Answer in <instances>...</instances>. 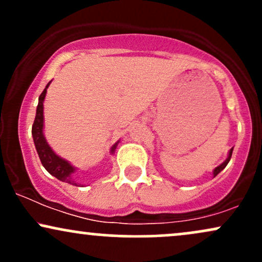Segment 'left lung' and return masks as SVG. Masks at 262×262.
I'll return each mask as SVG.
<instances>
[{
	"instance_id": "obj_1",
	"label": "left lung",
	"mask_w": 262,
	"mask_h": 262,
	"mask_svg": "<svg viewBox=\"0 0 262 262\" xmlns=\"http://www.w3.org/2000/svg\"><path fill=\"white\" fill-rule=\"evenodd\" d=\"M231 154H233V148H231V149L229 150V152H228V158H227V159H225V161H223V162H222V164H221V165H219V166H217V167H215V169H214V170H213V175H214V177H215V176H217V175H218V173H219V172H221V171H222V170H223L225 166H227V165H228V162H229V161H230Z\"/></svg>"
}]
</instances>
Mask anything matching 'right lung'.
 <instances>
[{"label":"right lung","instance_id":"obj_1","mask_svg":"<svg viewBox=\"0 0 262 262\" xmlns=\"http://www.w3.org/2000/svg\"><path fill=\"white\" fill-rule=\"evenodd\" d=\"M52 82V81H50ZM50 82H48V85L45 86L44 91L41 92V95L39 96V102L37 106V114H35L34 123H33L32 127V135L33 140H34L35 149L40 159L41 164L45 167V170L53 175L54 177L60 180V181L70 183V185L79 186V183L75 181L74 173L76 172V167H74L73 165L69 161H66L65 159L60 158L59 155H56L53 151V149L50 148L49 144H48L47 139L44 137V100L45 96H47V89L49 87ZM119 141H117L116 144L111 148V154H114L116 151L117 145H118ZM82 186V185H80Z\"/></svg>","mask_w":262,"mask_h":262}]
</instances>
